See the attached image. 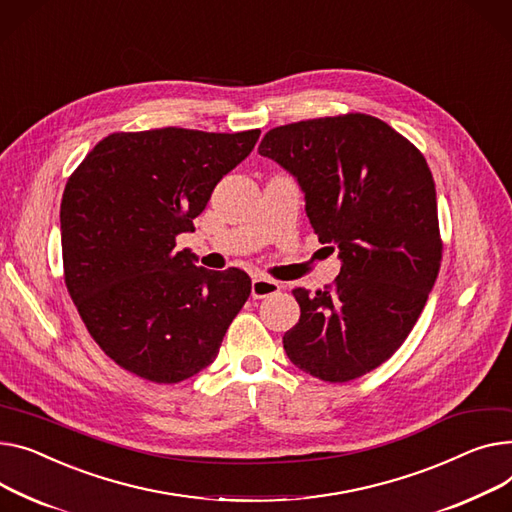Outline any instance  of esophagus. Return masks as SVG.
Segmentation results:
<instances>
[{"instance_id":"obj_1","label":"esophagus","mask_w":512,"mask_h":512,"mask_svg":"<svg viewBox=\"0 0 512 512\" xmlns=\"http://www.w3.org/2000/svg\"><path fill=\"white\" fill-rule=\"evenodd\" d=\"M280 290H282V284H280V282L263 278V276H255L253 282H251V296H253L255 300L269 298V296L278 294Z\"/></svg>"}]
</instances>
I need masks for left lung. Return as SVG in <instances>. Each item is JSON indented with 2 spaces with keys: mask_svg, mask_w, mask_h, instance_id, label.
<instances>
[{
  "mask_svg": "<svg viewBox=\"0 0 512 512\" xmlns=\"http://www.w3.org/2000/svg\"><path fill=\"white\" fill-rule=\"evenodd\" d=\"M259 154L296 177L315 234L342 259L331 286L292 290L300 319L284 350L321 381L358 379L405 342L438 276L442 241L426 158L364 113L269 129Z\"/></svg>",
  "mask_w": 512,
  "mask_h": 512,
  "instance_id": "1",
  "label": "left lung"
}]
</instances>
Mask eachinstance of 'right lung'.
I'll list each match as a JSON object with an SVG mask.
<instances>
[{
    "label": "right lung",
    "instance_id": "obj_1",
    "mask_svg": "<svg viewBox=\"0 0 512 512\" xmlns=\"http://www.w3.org/2000/svg\"><path fill=\"white\" fill-rule=\"evenodd\" d=\"M259 133L119 131L67 179L59 212L67 292L100 350L135 377L160 385L193 377L216 360L247 302L243 269H203L175 247Z\"/></svg>",
    "mask_w": 512,
    "mask_h": 512
}]
</instances>
